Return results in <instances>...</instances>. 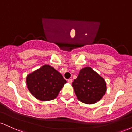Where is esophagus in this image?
<instances>
[{
    "label": "esophagus",
    "mask_w": 132,
    "mask_h": 132,
    "mask_svg": "<svg viewBox=\"0 0 132 132\" xmlns=\"http://www.w3.org/2000/svg\"><path fill=\"white\" fill-rule=\"evenodd\" d=\"M68 82H69V83H70V84H71V83H72V79H69L68 80Z\"/></svg>",
    "instance_id": "esophagus-1"
}]
</instances>
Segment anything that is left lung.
I'll return each instance as SVG.
<instances>
[{
  "label": "left lung",
  "instance_id": "1",
  "mask_svg": "<svg viewBox=\"0 0 132 132\" xmlns=\"http://www.w3.org/2000/svg\"><path fill=\"white\" fill-rule=\"evenodd\" d=\"M72 86L79 101L87 104L99 101L107 90L104 79L90 67L84 68L79 71Z\"/></svg>",
  "mask_w": 132,
  "mask_h": 132
}]
</instances>
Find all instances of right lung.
Segmentation results:
<instances>
[{
    "instance_id": "add662e5",
    "label": "right lung",
    "mask_w": 132,
    "mask_h": 132,
    "mask_svg": "<svg viewBox=\"0 0 132 132\" xmlns=\"http://www.w3.org/2000/svg\"><path fill=\"white\" fill-rule=\"evenodd\" d=\"M26 82L30 93L42 101H51L56 98L66 83L61 73L47 64L28 75Z\"/></svg>"
}]
</instances>
